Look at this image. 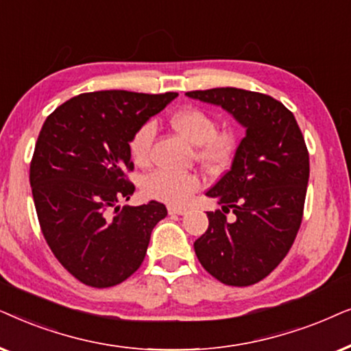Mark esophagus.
Returning a JSON list of instances; mask_svg holds the SVG:
<instances>
[{
  "label": "esophagus",
  "instance_id": "obj_1",
  "mask_svg": "<svg viewBox=\"0 0 351 351\" xmlns=\"http://www.w3.org/2000/svg\"><path fill=\"white\" fill-rule=\"evenodd\" d=\"M186 212H188V208L184 207H175V205H170V207H168V213L170 215H184Z\"/></svg>",
  "mask_w": 351,
  "mask_h": 351
}]
</instances>
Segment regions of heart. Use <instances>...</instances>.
Returning <instances> with one entry per match:
<instances>
[{
  "mask_svg": "<svg viewBox=\"0 0 351 351\" xmlns=\"http://www.w3.org/2000/svg\"><path fill=\"white\" fill-rule=\"evenodd\" d=\"M171 127L176 133L197 146V160L208 170H221L230 163L237 147V136L230 128L217 130V121L207 110L199 107H184L173 114ZM156 138V125L146 121L130 139V152L133 160L143 165L151 157ZM202 186V180L195 173H176L156 170L144 176L141 188L147 197L162 202L186 204Z\"/></svg>",
  "mask_w": 351,
  "mask_h": 351,
  "instance_id": "heart-1",
  "label": "heart"
}]
</instances>
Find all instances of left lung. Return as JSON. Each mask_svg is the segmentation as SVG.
I'll use <instances>...</instances> for the list:
<instances>
[{
	"label": "left lung",
	"instance_id": "left-lung-1",
	"mask_svg": "<svg viewBox=\"0 0 351 351\" xmlns=\"http://www.w3.org/2000/svg\"><path fill=\"white\" fill-rule=\"evenodd\" d=\"M186 96L223 107L245 128L231 168L207 191L223 212H207L194 250L219 282L252 286L281 263L300 228L310 178L305 139L292 112L268 95L213 88ZM230 209L232 222L223 215Z\"/></svg>",
	"mask_w": 351,
	"mask_h": 351
}]
</instances>
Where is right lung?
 Listing matches in <instances>:
<instances>
[{
    "mask_svg": "<svg viewBox=\"0 0 351 351\" xmlns=\"http://www.w3.org/2000/svg\"><path fill=\"white\" fill-rule=\"evenodd\" d=\"M178 93L123 90L75 96L48 119L35 144L30 186L46 242L59 263L86 286L123 282L141 266L154 226L167 217L156 200H119L134 193L130 139Z\"/></svg>",
    "mask_w": 351,
    "mask_h": 351,
    "instance_id": "add662e5",
    "label": "right lung"
}]
</instances>
